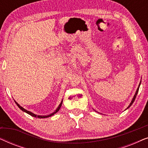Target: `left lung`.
Wrapping results in <instances>:
<instances>
[{"label":"left lung","mask_w":148,"mask_h":148,"mask_svg":"<svg viewBox=\"0 0 148 148\" xmlns=\"http://www.w3.org/2000/svg\"><path fill=\"white\" fill-rule=\"evenodd\" d=\"M141 81H140V83H139V86H138V88H137V90H136V92H135V95H134V96H133V99H132V100H131V103H130V104L129 105V106L127 107V108L125 109V110H127V109H128L129 107H130L131 105L133 104V103L134 102V101H135V98H136V96H137V93H138V91H139V86H140V85H141ZM96 111V110H95ZM96 112H97V111H96Z\"/></svg>","instance_id":"8db88e82"}]
</instances>
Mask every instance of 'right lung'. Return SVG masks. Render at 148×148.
<instances>
[{
    "instance_id": "1",
    "label": "right lung",
    "mask_w": 148,
    "mask_h": 148,
    "mask_svg": "<svg viewBox=\"0 0 148 148\" xmlns=\"http://www.w3.org/2000/svg\"><path fill=\"white\" fill-rule=\"evenodd\" d=\"M15 103H16V104L17 105V106L19 107V108L20 109H21V110L22 111H23V112H26V113H27L28 114L31 115V116H34V117H36V118H39V119H44V118H48V117H50V116H53V115H54V114H56V112H58V110H60V107H61V106H62V100L61 102L60 103L59 106H58V108H56V110H54L53 112L51 113V114H48V115H45V116H42V115H37V114H34V113H33V112H30V111H29V110H26V109H25V108H23V107H22V106H20V105H19V104H18V103H17V102H16L15 100Z\"/></svg>"
}]
</instances>
